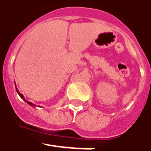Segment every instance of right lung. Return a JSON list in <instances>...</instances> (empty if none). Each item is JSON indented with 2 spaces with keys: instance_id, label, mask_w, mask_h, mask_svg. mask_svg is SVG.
Here are the masks:
<instances>
[{
  "instance_id": "right-lung-1",
  "label": "right lung",
  "mask_w": 151,
  "mask_h": 151,
  "mask_svg": "<svg viewBox=\"0 0 151 151\" xmlns=\"http://www.w3.org/2000/svg\"><path fill=\"white\" fill-rule=\"evenodd\" d=\"M15 85H16V83H15ZM16 89H17V93H18V94H19V96L21 97V98H22V99H23L24 101L26 102V103H27L29 105H31V106H34V107L36 106V105H35L34 104H32V103H31V102H29V101H27V100L25 99V98H24V96H23V95H22V93H20V92L18 91V89H17V87H16Z\"/></svg>"
}]
</instances>
